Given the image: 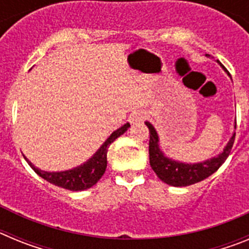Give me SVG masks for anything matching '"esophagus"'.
I'll use <instances>...</instances> for the list:
<instances>
[{"instance_id":"obj_1","label":"esophagus","mask_w":249,"mask_h":249,"mask_svg":"<svg viewBox=\"0 0 249 249\" xmlns=\"http://www.w3.org/2000/svg\"><path fill=\"white\" fill-rule=\"evenodd\" d=\"M143 120H146V113H144V112H133V113L129 116V122H131L132 124H137V123L142 122Z\"/></svg>"}]
</instances>
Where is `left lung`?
Instances as JSON below:
<instances>
[{
  "mask_svg": "<svg viewBox=\"0 0 249 249\" xmlns=\"http://www.w3.org/2000/svg\"><path fill=\"white\" fill-rule=\"evenodd\" d=\"M146 124L149 129V164L160 181L175 187L191 186L213 175L227 160L236 138L234 132L227 146L224 147L223 152L217 157L199 163H182L164 156L163 152L160 149V140L155 127L149 122H146Z\"/></svg>",
  "mask_w": 249,
  "mask_h": 249,
  "instance_id": "left-lung-1",
  "label": "left lung"
}]
</instances>
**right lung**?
<instances>
[{
	"instance_id": "obj_1",
	"label": "right lung",
	"mask_w": 249,
	"mask_h": 249,
	"mask_svg": "<svg viewBox=\"0 0 249 249\" xmlns=\"http://www.w3.org/2000/svg\"><path fill=\"white\" fill-rule=\"evenodd\" d=\"M129 126H131L129 123H126L117 131H114L86 163L81 164L76 168L63 171V172H46V171H41L35 167L26 157L25 160L39 177H42L50 183L65 188V190L85 191L87 188H91L100 181V178L103 176L106 167H107V151H108L109 144L114 140H117L121 135H123Z\"/></svg>"
}]
</instances>
